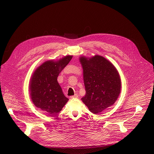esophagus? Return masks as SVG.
I'll use <instances>...</instances> for the list:
<instances>
[{
    "label": "esophagus",
    "instance_id": "1",
    "mask_svg": "<svg viewBox=\"0 0 154 154\" xmlns=\"http://www.w3.org/2000/svg\"><path fill=\"white\" fill-rule=\"evenodd\" d=\"M78 97H79V96H78L77 94H75V95L71 96V97H70V99H74V98H78Z\"/></svg>",
    "mask_w": 154,
    "mask_h": 154
}]
</instances>
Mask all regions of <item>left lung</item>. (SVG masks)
Segmentation results:
<instances>
[{"instance_id": "8db88e82", "label": "left lung", "mask_w": 154, "mask_h": 154, "mask_svg": "<svg viewBox=\"0 0 154 154\" xmlns=\"http://www.w3.org/2000/svg\"><path fill=\"white\" fill-rule=\"evenodd\" d=\"M86 94L82 102L97 114L113 105L121 93V80L115 66L102 56L80 57Z\"/></svg>"}]
</instances>
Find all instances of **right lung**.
Listing matches in <instances>:
<instances>
[{
    "label": "right lung",
    "instance_id": "right-lung-1",
    "mask_svg": "<svg viewBox=\"0 0 154 154\" xmlns=\"http://www.w3.org/2000/svg\"><path fill=\"white\" fill-rule=\"evenodd\" d=\"M72 58V55H66L57 61L44 62L31 77L29 90L32 102L48 115L58 113L69 100L64 95L57 77Z\"/></svg>",
    "mask_w": 154,
    "mask_h": 154
}]
</instances>
